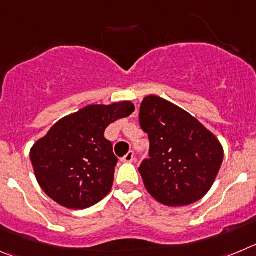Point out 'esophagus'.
<instances>
[{
    "mask_svg": "<svg viewBox=\"0 0 256 256\" xmlns=\"http://www.w3.org/2000/svg\"><path fill=\"white\" fill-rule=\"evenodd\" d=\"M121 160L124 162V163H132L134 162V152H128V154L125 155V156L121 159Z\"/></svg>",
    "mask_w": 256,
    "mask_h": 256,
    "instance_id": "34e87169",
    "label": "esophagus"
}]
</instances>
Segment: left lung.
Returning a JSON list of instances; mask_svg holds the SVG:
<instances>
[{"mask_svg":"<svg viewBox=\"0 0 256 256\" xmlns=\"http://www.w3.org/2000/svg\"><path fill=\"white\" fill-rule=\"evenodd\" d=\"M139 121L150 142L149 159L139 168L148 192L170 207L200 200L224 160L216 136L187 111L158 96L145 97Z\"/></svg>","mask_w":256,"mask_h":256,"instance_id":"8db88e82","label":"left lung"}]
</instances>
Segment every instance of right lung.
I'll list each match as a JSON object with an SVG mask.
<instances>
[{
	"mask_svg": "<svg viewBox=\"0 0 256 256\" xmlns=\"http://www.w3.org/2000/svg\"><path fill=\"white\" fill-rule=\"evenodd\" d=\"M134 111L130 101L90 104L59 120L30 150L42 190L70 210L88 208L104 200L112 188L117 164L104 130Z\"/></svg>",
	"mask_w": 256,
	"mask_h": 256,
	"instance_id": "add662e5",
	"label": "right lung"
}]
</instances>
